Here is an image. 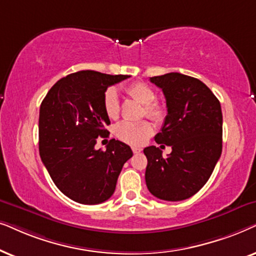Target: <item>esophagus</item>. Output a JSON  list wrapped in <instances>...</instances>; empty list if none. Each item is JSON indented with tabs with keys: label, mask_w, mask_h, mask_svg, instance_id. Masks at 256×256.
Masks as SVG:
<instances>
[{
	"label": "esophagus",
	"mask_w": 256,
	"mask_h": 256,
	"mask_svg": "<svg viewBox=\"0 0 256 256\" xmlns=\"http://www.w3.org/2000/svg\"><path fill=\"white\" fill-rule=\"evenodd\" d=\"M132 151H134V153H140L142 148H132Z\"/></svg>",
	"instance_id": "34e87169"
}]
</instances>
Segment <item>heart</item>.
Here are the masks:
<instances>
[{"instance_id":"1","label":"heart","mask_w":256,"mask_h":256,"mask_svg":"<svg viewBox=\"0 0 256 256\" xmlns=\"http://www.w3.org/2000/svg\"><path fill=\"white\" fill-rule=\"evenodd\" d=\"M126 94L134 100L144 105L142 114L152 119L153 122H160L165 118V108L156 102V92L151 86L142 82H136L125 88ZM103 108L110 119H117L120 112V103L117 91L114 88H108L103 96ZM153 128L148 120L128 122L124 120L114 128V134L122 142L130 145L140 146L148 142L152 136Z\"/></svg>"}]
</instances>
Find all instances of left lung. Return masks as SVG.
Returning <instances> with one entry per match:
<instances>
[{
	"instance_id": "obj_1",
	"label": "left lung",
	"mask_w": 256,
	"mask_h": 256,
	"mask_svg": "<svg viewBox=\"0 0 256 256\" xmlns=\"http://www.w3.org/2000/svg\"><path fill=\"white\" fill-rule=\"evenodd\" d=\"M150 80L162 90L168 114L158 144L172 148L168 158L156 146L144 148L145 180L151 194L166 202L188 199L202 188L222 151V112L218 98L196 78L179 72Z\"/></svg>"
}]
</instances>
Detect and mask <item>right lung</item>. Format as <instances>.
Masks as SVG:
<instances>
[{
  "instance_id": "add662e5",
  "label": "right lung",
  "mask_w": 256,
  "mask_h": 256,
  "mask_svg": "<svg viewBox=\"0 0 256 256\" xmlns=\"http://www.w3.org/2000/svg\"><path fill=\"white\" fill-rule=\"evenodd\" d=\"M128 77L78 71L60 78L40 104V159L57 188L74 202H106L114 192L122 165L134 154L130 146L116 139L105 151L94 148L98 137L108 136L104 92Z\"/></svg>"
}]
</instances>
